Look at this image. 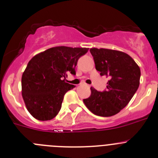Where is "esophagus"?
I'll return each instance as SVG.
<instances>
[{
	"label": "esophagus",
	"instance_id": "esophagus-1",
	"mask_svg": "<svg viewBox=\"0 0 158 158\" xmlns=\"http://www.w3.org/2000/svg\"><path fill=\"white\" fill-rule=\"evenodd\" d=\"M83 85H84V86H89V85H88V84H83Z\"/></svg>",
	"mask_w": 158,
	"mask_h": 158
}]
</instances>
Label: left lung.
Instances as JSON below:
<instances>
[{"instance_id": "left-lung-1", "label": "left lung", "mask_w": 158, "mask_h": 158, "mask_svg": "<svg viewBox=\"0 0 158 158\" xmlns=\"http://www.w3.org/2000/svg\"><path fill=\"white\" fill-rule=\"evenodd\" d=\"M89 51L96 70L101 76L109 77V81L102 92L91 87L90 96L84 102L97 116H113L127 106L138 89L140 69L125 52L103 48H92Z\"/></svg>"}]
</instances>
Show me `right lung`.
<instances>
[{"mask_svg": "<svg viewBox=\"0 0 158 158\" xmlns=\"http://www.w3.org/2000/svg\"><path fill=\"white\" fill-rule=\"evenodd\" d=\"M88 50L52 47L28 62L22 77V94L27 109L34 118L44 121L56 116L65 94L75 87L65 82V77L69 72L75 75L77 61Z\"/></svg>", "mask_w": 158, "mask_h": 158, "instance_id": "1", "label": "right lung"}]
</instances>
